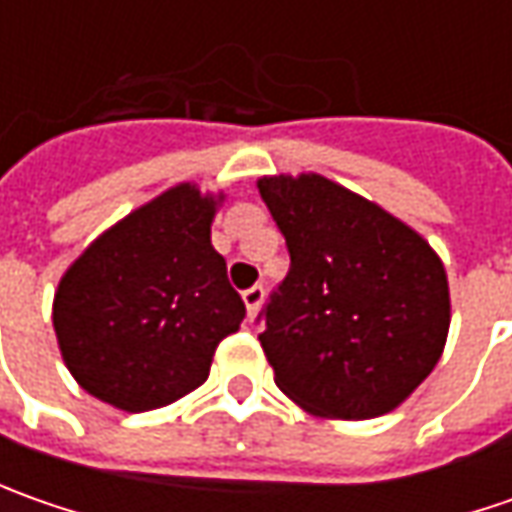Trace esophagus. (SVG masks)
Wrapping results in <instances>:
<instances>
[{
	"mask_svg": "<svg viewBox=\"0 0 512 512\" xmlns=\"http://www.w3.org/2000/svg\"><path fill=\"white\" fill-rule=\"evenodd\" d=\"M242 299H245L247 316H256V313H259V307H262V302H265V287L262 285L247 287L245 293H242Z\"/></svg>",
	"mask_w": 512,
	"mask_h": 512,
	"instance_id": "esophagus-1",
	"label": "esophagus"
}]
</instances>
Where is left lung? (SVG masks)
Here are the masks:
<instances>
[{
  "instance_id": "8db88e82",
  "label": "left lung",
  "mask_w": 512,
  "mask_h": 512,
  "mask_svg": "<svg viewBox=\"0 0 512 512\" xmlns=\"http://www.w3.org/2000/svg\"><path fill=\"white\" fill-rule=\"evenodd\" d=\"M259 193L290 270L259 313L279 390L313 416H384L430 376L450 327L447 273L422 236L319 173Z\"/></svg>"
}]
</instances>
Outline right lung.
Wrapping results in <instances>:
<instances>
[{
    "label": "right lung",
    "instance_id": "add662e5",
    "mask_svg": "<svg viewBox=\"0 0 512 512\" xmlns=\"http://www.w3.org/2000/svg\"><path fill=\"white\" fill-rule=\"evenodd\" d=\"M222 196L176 185L105 230L53 299L62 359L90 396L145 413L205 382L245 302L210 245Z\"/></svg>",
    "mask_w": 512,
    "mask_h": 512
}]
</instances>
